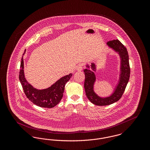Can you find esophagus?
<instances>
[{
    "instance_id": "34e87169",
    "label": "esophagus",
    "mask_w": 150,
    "mask_h": 150,
    "mask_svg": "<svg viewBox=\"0 0 150 150\" xmlns=\"http://www.w3.org/2000/svg\"><path fill=\"white\" fill-rule=\"evenodd\" d=\"M76 70L77 71H81L82 70H83V64H79L77 66V67H76Z\"/></svg>"
}]
</instances>
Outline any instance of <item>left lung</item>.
I'll list each match as a JSON object with an SVG mask.
<instances>
[{
	"instance_id": "1",
	"label": "left lung",
	"mask_w": 150,
	"mask_h": 150,
	"mask_svg": "<svg viewBox=\"0 0 150 150\" xmlns=\"http://www.w3.org/2000/svg\"><path fill=\"white\" fill-rule=\"evenodd\" d=\"M107 44L110 47L117 52L121 57V74L120 81L114 93L111 96L104 98L98 96L93 91V86L96 81V76L94 72L88 69H85L84 70L86 76L84 88L86 96L92 103L97 106H107L112 104L120 100L127 86L130 74L128 53L125 47L117 39L108 41L107 42ZM87 67L89 68V66L88 65ZM91 67L93 71H95V64L92 63Z\"/></svg>"
}]
</instances>
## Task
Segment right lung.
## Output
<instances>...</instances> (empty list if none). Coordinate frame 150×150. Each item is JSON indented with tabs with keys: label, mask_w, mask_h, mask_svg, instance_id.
Listing matches in <instances>:
<instances>
[{
	"label": "right lung",
	"mask_w": 150,
	"mask_h": 150,
	"mask_svg": "<svg viewBox=\"0 0 150 150\" xmlns=\"http://www.w3.org/2000/svg\"><path fill=\"white\" fill-rule=\"evenodd\" d=\"M25 52L26 50H25L23 55H24ZM72 75V74H70L61 78L47 89L43 90L36 89L30 85L25 78L23 60V57H22L19 75L20 83L27 98L34 104L39 107L52 108L58 104L63 97L65 84L71 78Z\"/></svg>",
	"instance_id": "obj_1"
}]
</instances>
